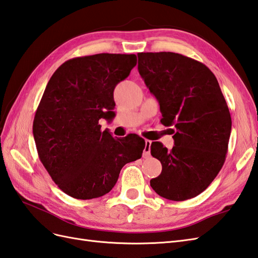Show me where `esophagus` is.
I'll return each mask as SVG.
<instances>
[{
	"mask_svg": "<svg viewBox=\"0 0 258 258\" xmlns=\"http://www.w3.org/2000/svg\"><path fill=\"white\" fill-rule=\"evenodd\" d=\"M151 145H152V142L146 140L145 141V147H144V151H143V157L144 158H148L151 156Z\"/></svg>",
	"mask_w": 258,
	"mask_h": 258,
	"instance_id": "34e87169",
	"label": "esophagus"
}]
</instances>
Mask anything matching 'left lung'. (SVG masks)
<instances>
[{
    "label": "left lung",
    "mask_w": 258,
    "mask_h": 258,
    "mask_svg": "<svg viewBox=\"0 0 258 258\" xmlns=\"http://www.w3.org/2000/svg\"><path fill=\"white\" fill-rule=\"evenodd\" d=\"M139 71L159 102L165 126H172L170 151L153 142L163 169L151 180L160 197L183 201L205 191L226 158L231 114L217 78L206 64L170 51L140 52Z\"/></svg>",
    "instance_id": "8db88e82"
}]
</instances>
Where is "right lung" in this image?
<instances>
[{
    "label": "right lung",
    "instance_id": "1",
    "mask_svg": "<svg viewBox=\"0 0 258 258\" xmlns=\"http://www.w3.org/2000/svg\"><path fill=\"white\" fill-rule=\"evenodd\" d=\"M136 62L133 53L77 57L63 62L48 81L33 123L36 148L52 180L75 199L110 192L123 166L142 157V137L114 139L99 124L112 116L114 88Z\"/></svg>",
    "mask_w": 258,
    "mask_h": 258
}]
</instances>
